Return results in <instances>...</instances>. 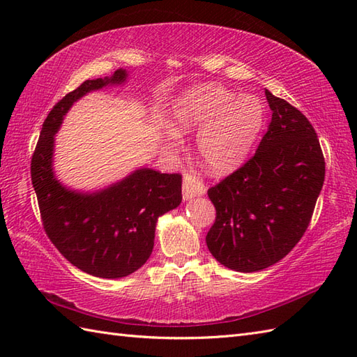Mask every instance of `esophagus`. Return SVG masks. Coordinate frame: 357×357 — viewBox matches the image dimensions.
<instances>
[{
	"label": "esophagus",
	"mask_w": 357,
	"mask_h": 357,
	"mask_svg": "<svg viewBox=\"0 0 357 357\" xmlns=\"http://www.w3.org/2000/svg\"><path fill=\"white\" fill-rule=\"evenodd\" d=\"M206 185L201 183V179L195 174L187 173L184 174V183H183V198L184 201L193 199L196 196H202L206 195Z\"/></svg>",
	"instance_id": "obj_1"
}]
</instances>
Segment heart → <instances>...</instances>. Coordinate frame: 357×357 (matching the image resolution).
Segmentation results:
<instances>
[{"label":"heart","instance_id":"obj_1","mask_svg":"<svg viewBox=\"0 0 357 357\" xmlns=\"http://www.w3.org/2000/svg\"><path fill=\"white\" fill-rule=\"evenodd\" d=\"M167 147L176 135L198 130L195 149L199 162L211 174H227L245 161L264 126V105L253 95H236L230 89L204 82L176 96L167 116Z\"/></svg>","mask_w":357,"mask_h":357}]
</instances>
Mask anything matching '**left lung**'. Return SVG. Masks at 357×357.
<instances>
[{
    "label": "left lung",
    "instance_id": "1",
    "mask_svg": "<svg viewBox=\"0 0 357 357\" xmlns=\"http://www.w3.org/2000/svg\"><path fill=\"white\" fill-rule=\"evenodd\" d=\"M271 123L255 156L208 198L216 221L207 247L224 267L253 273L282 259L298 244L324 185L325 162L310 121L265 90Z\"/></svg>",
    "mask_w": 357,
    "mask_h": 357
}]
</instances>
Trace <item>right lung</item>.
I'll use <instances>...</instances> for the list:
<instances>
[{
  "instance_id": "add662e5",
  "label": "right lung",
  "mask_w": 357,
  "mask_h": 357,
  "mask_svg": "<svg viewBox=\"0 0 357 357\" xmlns=\"http://www.w3.org/2000/svg\"><path fill=\"white\" fill-rule=\"evenodd\" d=\"M126 69L87 79L45 118L32 158V184L44 230L67 261L89 275L119 279L141 268L151 255L158 219L176 208L183 176L139 167L98 190L64 185L55 173V135L72 105L95 90L124 86Z\"/></svg>"
}]
</instances>
